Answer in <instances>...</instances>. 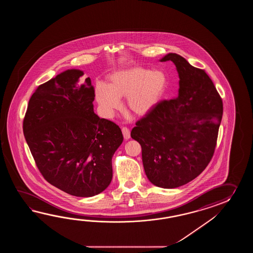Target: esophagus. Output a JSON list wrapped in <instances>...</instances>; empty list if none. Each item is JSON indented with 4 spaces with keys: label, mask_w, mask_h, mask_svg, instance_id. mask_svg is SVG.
I'll return each instance as SVG.
<instances>
[{
    "label": "esophagus",
    "mask_w": 253,
    "mask_h": 253,
    "mask_svg": "<svg viewBox=\"0 0 253 253\" xmlns=\"http://www.w3.org/2000/svg\"><path fill=\"white\" fill-rule=\"evenodd\" d=\"M122 133L124 135L125 139L128 140L130 138V131L127 127H122Z\"/></svg>",
    "instance_id": "34e87169"
}]
</instances>
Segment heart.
Here are the masks:
<instances>
[{"label": "heart", "mask_w": 253, "mask_h": 253, "mask_svg": "<svg viewBox=\"0 0 253 253\" xmlns=\"http://www.w3.org/2000/svg\"><path fill=\"white\" fill-rule=\"evenodd\" d=\"M167 87V77L162 71L134 66L110 74L107 86L97 84L95 98L107 119H112L120 109L123 97L128 110L136 116H145L161 101Z\"/></svg>", "instance_id": "b5f03b06"}]
</instances>
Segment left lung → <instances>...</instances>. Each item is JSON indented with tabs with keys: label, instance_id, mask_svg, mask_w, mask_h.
<instances>
[{
	"label": "left lung",
	"instance_id": "obj_1",
	"mask_svg": "<svg viewBox=\"0 0 253 253\" xmlns=\"http://www.w3.org/2000/svg\"><path fill=\"white\" fill-rule=\"evenodd\" d=\"M159 60L175 65L178 96L158 103L137 121L131 137L141 145L148 180L158 187L172 189L193 181L210 163L223 107L205 70L176 53Z\"/></svg>",
	"mask_w": 253,
	"mask_h": 253
}]
</instances>
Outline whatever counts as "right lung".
Instances as JSON below:
<instances>
[{
  "instance_id": "right-lung-1",
  "label": "right lung",
  "mask_w": 253,
  "mask_h": 253,
  "mask_svg": "<svg viewBox=\"0 0 253 253\" xmlns=\"http://www.w3.org/2000/svg\"><path fill=\"white\" fill-rule=\"evenodd\" d=\"M70 69L39 86L31 97L23 133L43 177L78 197L108 188L112 157L123 142L119 126L94 112L91 80Z\"/></svg>"
}]
</instances>
